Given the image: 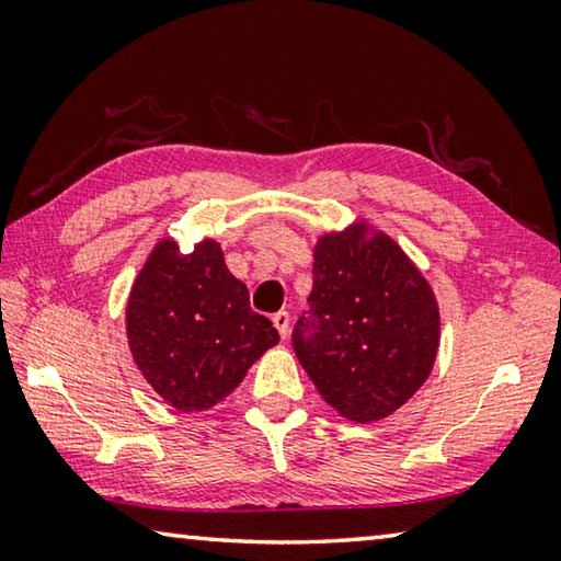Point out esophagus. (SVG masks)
<instances>
[{
    "instance_id": "1",
    "label": "esophagus",
    "mask_w": 561,
    "mask_h": 561,
    "mask_svg": "<svg viewBox=\"0 0 561 561\" xmlns=\"http://www.w3.org/2000/svg\"><path fill=\"white\" fill-rule=\"evenodd\" d=\"M272 321H274V327H277L279 336L287 339L289 336V311H277V314L272 317Z\"/></svg>"
}]
</instances>
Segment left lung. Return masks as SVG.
Here are the masks:
<instances>
[{
    "label": "left lung",
    "mask_w": 561,
    "mask_h": 561,
    "mask_svg": "<svg viewBox=\"0 0 561 561\" xmlns=\"http://www.w3.org/2000/svg\"><path fill=\"white\" fill-rule=\"evenodd\" d=\"M309 311L291 346L321 398L356 423L398 411L438 354L431 284L401 247L364 222L324 234L314 250Z\"/></svg>",
    "instance_id": "obj_1"
}]
</instances>
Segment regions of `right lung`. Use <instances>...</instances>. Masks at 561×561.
<instances>
[{
  "label": "right lung",
  "mask_w": 561,
  "mask_h": 561,
  "mask_svg": "<svg viewBox=\"0 0 561 561\" xmlns=\"http://www.w3.org/2000/svg\"><path fill=\"white\" fill-rule=\"evenodd\" d=\"M126 329L140 374L183 413L220 403L279 341L213 240L190 254L173 240L156 247L133 284Z\"/></svg>",
  "instance_id": "right-lung-1"
}]
</instances>
